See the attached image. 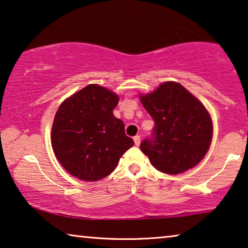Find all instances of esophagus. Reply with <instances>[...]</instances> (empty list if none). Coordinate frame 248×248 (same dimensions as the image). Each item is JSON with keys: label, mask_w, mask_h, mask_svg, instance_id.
Here are the masks:
<instances>
[{"label": "esophagus", "mask_w": 248, "mask_h": 248, "mask_svg": "<svg viewBox=\"0 0 248 248\" xmlns=\"http://www.w3.org/2000/svg\"><path fill=\"white\" fill-rule=\"evenodd\" d=\"M133 140H134V143H135V145H140V143H141V136L140 135H136V136H134V138H133Z\"/></svg>", "instance_id": "1"}]
</instances>
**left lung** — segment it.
Returning <instances> with one entry per match:
<instances>
[{"instance_id": "8db88e82", "label": "left lung", "mask_w": 248, "mask_h": 248, "mask_svg": "<svg viewBox=\"0 0 248 248\" xmlns=\"http://www.w3.org/2000/svg\"><path fill=\"white\" fill-rule=\"evenodd\" d=\"M140 97L154 121L152 133L140 145L153 167L178 174L197 166L213 139V122L202 104L174 81Z\"/></svg>"}]
</instances>
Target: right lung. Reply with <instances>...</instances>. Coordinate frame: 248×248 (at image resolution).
Segmentation results:
<instances>
[{
	"label": "right lung",
	"instance_id": "1",
	"mask_svg": "<svg viewBox=\"0 0 248 248\" xmlns=\"http://www.w3.org/2000/svg\"><path fill=\"white\" fill-rule=\"evenodd\" d=\"M118 96L88 85L64 100L52 124L51 141L62 166L80 180L96 181L112 173L134 142L113 109Z\"/></svg>",
	"mask_w": 248,
	"mask_h": 248
}]
</instances>
